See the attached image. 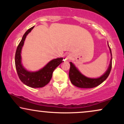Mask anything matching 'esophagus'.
Segmentation results:
<instances>
[{
    "label": "esophagus",
    "instance_id": "esophagus-1",
    "mask_svg": "<svg viewBox=\"0 0 124 124\" xmlns=\"http://www.w3.org/2000/svg\"><path fill=\"white\" fill-rule=\"evenodd\" d=\"M71 58H72V56H71L69 54H68V55H67L65 56V59H71Z\"/></svg>",
    "mask_w": 124,
    "mask_h": 124
}]
</instances>
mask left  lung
I'll use <instances>...</instances> for the list:
<instances>
[{
	"mask_svg": "<svg viewBox=\"0 0 124 124\" xmlns=\"http://www.w3.org/2000/svg\"><path fill=\"white\" fill-rule=\"evenodd\" d=\"M111 52V55L112 56L111 51L109 48ZM70 70H69V76L71 83L74 86L80 88H93L99 86L104 81L110 73L112 68V59H111L110 64H109L108 69L107 72L102 76L97 79H90L83 76L80 73L79 70L76 69V67L72 62H70Z\"/></svg>",
	"mask_w": 124,
	"mask_h": 124,
	"instance_id": "obj_1",
	"label": "left lung"
}]
</instances>
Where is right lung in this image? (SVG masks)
Returning <instances> with one entry per match:
<instances>
[{"instance_id":"right-lung-1","label":"right lung","mask_w":124,"mask_h":124,"mask_svg":"<svg viewBox=\"0 0 124 124\" xmlns=\"http://www.w3.org/2000/svg\"><path fill=\"white\" fill-rule=\"evenodd\" d=\"M34 27L29 28L23 37L18 44L15 54V65L19 79L24 84L32 88H39L45 86L50 82L54 70L63 61V58H57L52 60L44 68L38 72H28L21 65V51L25 37Z\"/></svg>"}]
</instances>
